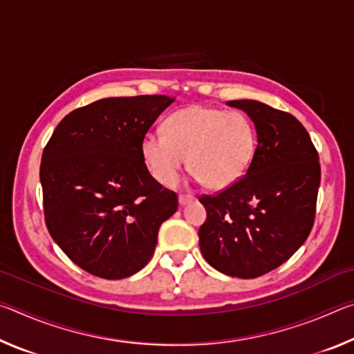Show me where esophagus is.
Segmentation results:
<instances>
[{
    "instance_id": "obj_1",
    "label": "esophagus",
    "mask_w": 354,
    "mask_h": 354,
    "mask_svg": "<svg viewBox=\"0 0 354 354\" xmlns=\"http://www.w3.org/2000/svg\"><path fill=\"white\" fill-rule=\"evenodd\" d=\"M192 200H194V196L192 195H179L178 203H179V206H185V205H189Z\"/></svg>"
}]
</instances>
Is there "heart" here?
I'll use <instances>...</instances> for the list:
<instances>
[{"label": "heart", "instance_id": "1", "mask_svg": "<svg viewBox=\"0 0 354 354\" xmlns=\"http://www.w3.org/2000/svg\"><path fill=\"white\" fill-rule=\"evenodd\" d=\"M256 149V129L247 115L206 104L173 112L165 133L148 131L140 143L142 158L158 183L175 184L189 159L196 181L214 190L241 181Z\"/></svg>", "mask_w": 354, "mask_h": 354}]
</instances>
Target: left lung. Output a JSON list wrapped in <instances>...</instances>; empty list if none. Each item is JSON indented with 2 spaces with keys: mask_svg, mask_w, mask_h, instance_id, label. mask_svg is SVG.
<instances>
[{
  "mask_svg": "<svg viewBox=\"0 0 354 354\" xmlns=\"http://www.w3.org/2000/svg\"><path fill=\"white\" fill-rule=\"evenodd\" d=\"M254 123L257 149L245 176L214 196H201L207 218L200 250L227 277L257 278L284 263L314 225L319 154L290 113L256 100L227 101Z\"/></svg>",
  "mask_w": 354,
  "mask_h": 354,
  "instance_id": "1",
  "label": "left lung"
}]
</instances>
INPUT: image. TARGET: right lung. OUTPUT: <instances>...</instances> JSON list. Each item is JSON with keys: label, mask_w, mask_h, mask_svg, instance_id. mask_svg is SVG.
Instances as JSON below:
<instances>
[{"label": "right lung", "mask_w": 354, "mask_h": 354, "mask_svg": "<svg viewBox=\"0 0 354 354\" xmlns=\"http://www.w3.org/2000/svg\"><path fill=\"white\" fill-rule=\"evenodd\" d=\"M175 98H103L70 112L41 156L48 231L77 267L106 279L153 257L160 225L178 209L142 158V137Z\"/></svg>", "instance_id": "right-lung-1"}]
</instances>
